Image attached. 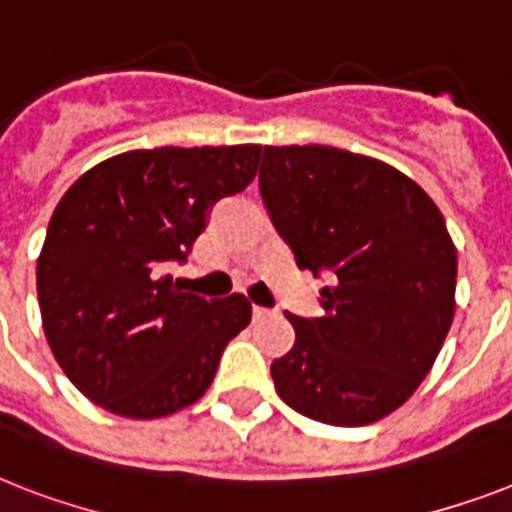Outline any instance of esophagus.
<instances>
[{
  "label": "esophagus",
  "mask_w": 512,
  "mask_h": 512,
  "mask_svg": "<svg viewBox=\"0 0 512 512\" xmlns=\"http://www.w3.org/2000/svg\"><path fill=\"white\" fill-rule=\"evenodd\" d=\"M252 316H255V321H263L271 316V311H268V308H260V305H255V308H252Z\"/></svg>",
  "instance_id": "34e87169"
}]
</instances>
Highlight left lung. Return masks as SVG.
Segmentation results:
<instances>
[{"mask_svg": "<svg viewBox=\"0 0 512 512\" xmlns=\"http://www.w3.org/2000/svg\"><path fill=\"white\" fill-rule=\"evenodd\" d=\"M260 193L297 265L327 276L319 319L287 313L279 396L337 428L396 412L454 319L457 249L438 207L396 167L332 146H265Z\"/></svg>", "mask_w": 512, "mask_h": 512, "instance_id": "left-lung-1", "label": "left lung"}]
</instances>
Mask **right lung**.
<instances>
[{
  "instance_id": "add662e5",
  "label": "right lung",
  "mask_w": 512,
  "mask_h": 512,
  "mask_svg": "<svg viewBox=\"0 0 512 512\" xmlns=\"http://www.w3.org/2000/svg\"><path fill=\"white\" fill-rule=\"evenodd\" d=\"M260 154L127 151L63 193L36 260V295L52 356L92 404L154 420L207 393L252 305L183 292L164 271L185 263L209 209L255 180Z\"/></svg>"
}]
</instances>
